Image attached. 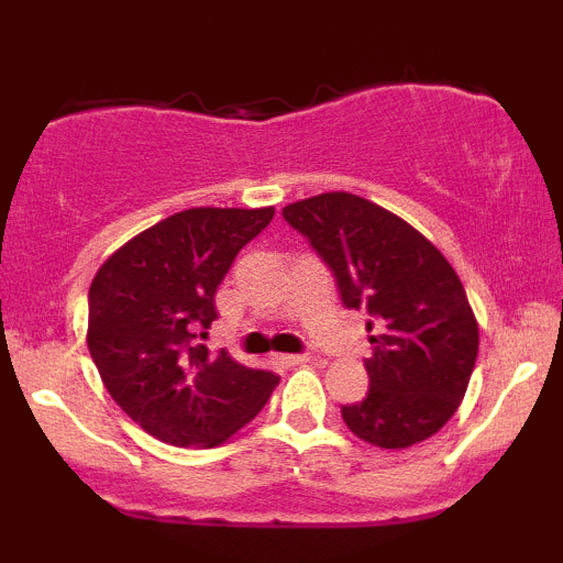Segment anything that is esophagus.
<instances>
[{
	"mask_svg": "<svg viewBox=\"0 0 563 563\" xmlns=\"http://www.w3.org/2000/svg\"><path fill=\"white\" fill-rule=\"evenodd\" d=\"M275 360L286 367H296V365H307L309 354H280V357H275Z\"/></svg>",
	"mask_w": 563,
	"mask_h": 563,
	"instance_id": "esophagus-1",
	"label": "esophagus"
}]
</instances>
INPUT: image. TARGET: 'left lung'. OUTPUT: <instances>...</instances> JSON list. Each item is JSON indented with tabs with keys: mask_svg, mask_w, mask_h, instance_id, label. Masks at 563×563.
Here are the masks:
<instances>
[{
	"mask_svg": "<svg viewBox=\"0 0 563 563\" xmlns=\"http://www.w3.org/2000/svg\"><path fill=\"white\" fill-rule=\"evenodd\" d=\"M331 267L346 309H367V397L341 407L352 434L384 450L434 437L455 416L479 352L461 277L429 238L373 200L322 192L283 209Z\"/></svg>",
	"mask_w": 563,
	"mask_h": 563,
	"instance_id": "1",
	"label": "left lung"
}]
</instances>
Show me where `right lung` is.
<instances>
[{"label":"right lung","instance_id":"right-lung-1","mask_svg":"<svg viewBox=\"0 0 563 563\" xmlns=\"http://www.w3.org/2000/svg\"><path fill=\"white\" fill-rule=\"evenodd\" d=\"M275 209H187L121 245L89 286L87 346L115 405L174 448H217L254 421L277 386L224 349L196 344L238 251ZM203 335V333H200Z\"/></svg>","mask_w":563,"mask_h":563}]
</instances>
